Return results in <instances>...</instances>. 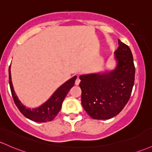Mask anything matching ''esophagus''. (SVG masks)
<instances>
[{"label": "esophagus", "instance_id": "esophagus-1", "mask_svg": "<svg viewBox=\"0 0 152 152\" xmlns=\"http://www.w3.org/2000/svg\"><path fill=\"white\" fill-rule=\"evenodd\" d=\"M79 84H80V79H79V78L77 76V77H76V81H75V84L77 86V85H79Z\"/></svg>", "mask_w": 152, "mask_h": 152}]
</instances>
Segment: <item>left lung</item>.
<instances>
[{
	"mask_svg": "<svg viewBox=\"0 0 152 152\" xmlns=\"http://www.w3.org/2000/svg\"><path fill=\"white\" fill-rule=\"evenodd\" d=\"M115 51L116 66L104 72L79 76L81 104L93 119L107 120L119 114L132 92L135 66L129 47L118 39Z\"/></svg>",
	"mask_w": 152,
	"mask_h": 152,
	"instance_id": "obj_1",
	"label": "left lung"
}]
</instances>
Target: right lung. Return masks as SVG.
I'll use <instances>...</instances> for the list:
<instances>
[{"label":"right lung","instance_id":"right-lung-1","mask_svg":"<svg viewBox=\"0 0 152 152\" xmlns=\"http://www.w3.org/2000/svg\"><path fill=\"white\" fill-rule=\"evenodd\" d=\"M8 71H9L10 88H11V94H12L15 104L17 106L19 111L26 118L37 123H46L48 121H51L52 120L56 118L58 113L61 110L62 103L65 97L66 96L69 90L73 86L75 80L76 79V76H75L71 79L68 80L64 84L61 85L59 88H58V89L53 93V95L45 102L43 103L39 107L31 109V108L26 107V106L23 104V103L19 100V97L15 92L12 81H11V66H9Z\"/></svg>","mask_w":152,"mask_h":152}]
</instances>
